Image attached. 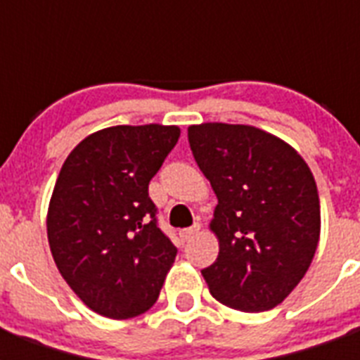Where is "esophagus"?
<instances>
[{"label": "esophagus", "instance_id": "34e87169", "mask_svg": "<svg viewBox=\"0 0 360 360\" xmlns=\"http://www.w3.org/2000/svg\"><path fill=\"white\" fill-rule=\"evenodd\" d=\"M198 231H200V224H194L192 228H185V230H181L179 231L181 243H186V240H191L192 237L196 236Z\"/></svg>", "mask_w": 360, "mask_h": 360}]
</instances>
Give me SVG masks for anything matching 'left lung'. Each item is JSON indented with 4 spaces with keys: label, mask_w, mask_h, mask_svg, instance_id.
Wrapping results in <instances>:
<instances>
[{
    "label": "left lung",
    "mask_w": 360,
    "mask_h": 360,
    "mask_svg": "<svg viewBox=\"0 0 360 360\" xmlns=\"http://www.w3.org/2000/svg\"><path fill=\"white\" fill-rule=\"evenodd\" d=\"M188 143L219 200L209 222L219 257L202 271L209 291L240 312L271 310L295 290L318 250L312 172L290 143L250 124H191Z\"/></svg>",
    "instance_id": "obj_1"
}]
</instances>
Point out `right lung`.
Here are the masks:
<instances>
[{
    "label": "right lung",
    "instance_id": "obj_1",
    "mask_svg": "<svg viewBox=\"0 0 360 360\" xmlns=\"http://www.w3.org/2000/svg\"><path fill=\"white\" fill-rule=\"evenodd\" d=\"M175 124H117L70 151L46 214L48 245L93 312L129 319L157 302L177 248L158 230L149 181L179 140Z\"/></svg>",
    "mask_w": 360,
    "mask_h": 360
}]
</instances>
